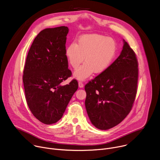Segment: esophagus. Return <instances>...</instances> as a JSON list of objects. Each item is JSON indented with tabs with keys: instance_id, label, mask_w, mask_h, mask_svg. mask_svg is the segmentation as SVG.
Masks as SVG:
<instances>
[{
	"instance_id": "34e87169",
	"label": "esophagus",
	"mask_w": 160,
	"mask_h": 160,
	"mask_svg": "<svg viewBox=\"0 0 160 160\" xmlns=\"http://www.w3.org/2000/svg\"><path fill=\"white\" fill-rule=\"evenodd\" d=\"M78 86H79V87H80V88H83V86H84V85H83V82L80 81V82H78Z\"/></svg>"
}]
</instances>
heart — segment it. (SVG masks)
<instances>
[{
    "label": "heart",
    "instance_id": "heart-1",
    "mask_svg": "<svg viewBox=\"0 0 160 160\" xmlns=\"http://www.w3.org/2000/svg\"><path fill=\"white\" fill-rule=\"evenodd\" d=\"M117 52V43L110 37L99 34H87L79 37L77 43L68 45L65 55L68 63L73 69L84 61L85 63L74 73L79 80L88 78L94 72H104L111 64Z\"/></svg>",
    "mask_w": 160,
    "mask_h": 160
}]
</instances>
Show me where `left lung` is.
<instances>
[{"instance_id":"1","label":"left lung","mask_w":160,"mask_h":160,"mask_svg":"<svg viewBox=\"0 0 160 160\" xmlns=\"http://www.w3.org/2000/svg\"><path fill=\"white\" fill-rule=\"evenodd\" d=\"M123 42L118 58L85 86L88 116L91 123L100 130L111 128L125 118L138 91V59L129 44Z\"/></svg>"}]
</instances>
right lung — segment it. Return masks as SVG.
<instances>
[{
  "label": "right lung",
  "mask_w": 160,
  "mask_h": 160,
  "mask_svg": "<svg viewBox=\"0 0 160 160\" xmlns=\"http://www.w3.org/2000/svg\"><path fill=\"white\" fill-rule=\"evenodd\" d=\"M68 30L64 26L42 30L26 59L22 82L27 102L33 116L46 125L62 118L78 87L75 79L60 85L72 75L65 55Z\"/></svg>",
  "instance_id": "right-lung-1"
}]
</instances>
